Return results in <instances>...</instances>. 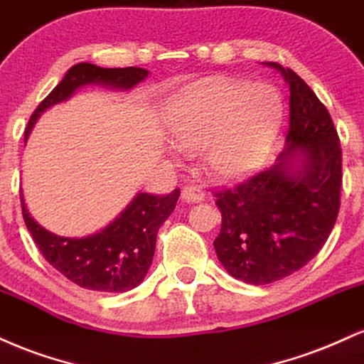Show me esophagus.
I'll return each mask as SVG.
<instances>
[{"instance_id": "obj_1", "label": "esophagus", "mask_w": 364, "mask_h": 364, "mask_svg": "<svg viewBox=\"0 0 364 364\" xmlns=\"http://www.w3.org/2000/svg\"><path fill=\"white\" fill-rule=\"evenodd\" d=\"M182 199L186 203H200L206 199V191L200 186H186L182 189Z\"/></svg>"}]
</instances>
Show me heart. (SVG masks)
<instances>
[{
	"label": "heart",
	"mask_w": 364,
	"mask_h": 364,
	"mask_svg": "<svg viewBox=\"0 0 364 364\" xmlns=\"http://www.w3.org/2000/svg\"><path fill=\"white\" fill-rule=\"evenodd\" d=\"M283 119V98L271 85L213 78L172 100L168 129L187 151L204 149L218 181H238L262 165Z\"/></svg>",
	"instance_id": "b5f03b06"
}]
</instances>
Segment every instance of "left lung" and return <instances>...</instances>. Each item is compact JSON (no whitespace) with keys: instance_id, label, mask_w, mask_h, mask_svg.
I'll use <instances>...</instances> for the list:
<instances>
[{"instance_id":"left-lung-1","label":"left lung","mask_w":364,"mask_h":364,"mask_svg":"<svg viewBox=\"0 0 364 364\" xmlns=\"http://www.w3.org/2000/svg\"><path fill=\"white\" fill-rule=\"evenodd\" d=\"M266 64L289 85L283 156L301 147L304 165L291 173L289 159L281 158L272 168L215 191L218 259L233 277L255 286L284 279L318 254L336 225L343 187V149L327 107L293 70Z\"/></svg>"}]
</instances>
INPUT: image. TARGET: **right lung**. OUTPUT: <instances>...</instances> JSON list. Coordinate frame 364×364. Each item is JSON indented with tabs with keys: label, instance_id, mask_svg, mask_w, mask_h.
Instances as JSON below:
<instances>
[{
	"label": "right lung",
	"instance_id": "add662e5",
	"mask_svg": "<svg viewBox=\"0 0 364 364\" xmlns=\"http://www.w3.org/2000/svg\"><path fill=\"white\" fill-rule=\"evenodd\" d=\"M148 71L143 68H100L90 63L75 64L58 87L47 95L33 114L25 129L27 139L33 122L47 107L66 100L81 85L104 83L114 88L129 90L143 81ZM181 189L170 194L141 192L112 225L92 237L64 238L49 233L37 225L20 198L21 215L33 242L47 262L71 283L92 291L122 293L136 288L146 276L155 254L156 233L165 220L172 215Z\"/></svg>",
	"mask_w": 364,
	"mask_h": 364
}]
</instances>
